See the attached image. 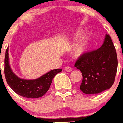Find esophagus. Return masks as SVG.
Returning <instances> with one entry per match:
<instances>
[{
    "label": "esophagus",
    "instance_id": "34e87169",
    "mask_svg": "<svg viewBox=\"0 0 123 123\" xmlns=\"http://www.w3.org/2000/svg\"><path fill=\"white\" fill-rule=\"evenodd\" d=\"M65 70L67 72H70L72 71V68L70 67H66L65 68Z\"/></svg>",
    "mask_w": 123,
    "mask_h": 123
}]
</instances>
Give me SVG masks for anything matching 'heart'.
<instances>
[{
    "label": "heart",
    "mask_w": 123,
    "mask_h": 123,
    "mask_svg": "<svg viewBox=\"0 0 123 123\" xmlns=\"http://www.w3.org/2000/svg\"><path fill=\"white\" fill-rule=\"evenodd\" d=\"M83 37V33L81 32H78L71 38L70 42L73 45H75L80 42ZM91 48H92L91 37L90 35H88L85 39L83 40L74 48L73 54L76 58L83 57L90 52Z\"/></svg>",
    "instance_id": "obj_1"
}]
</instances>
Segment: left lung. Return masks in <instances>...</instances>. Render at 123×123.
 <instances>
[{"mask_svg":"<svg viewBox=\"0 0 123 123\" xmlns=\"http://www.w3.org/2000/svg\"><path fill=\"white\" fill-rule=\"evenodd\" d=\"M74 67L82 73L80 90L84 93L94 95L110 89L117 68L116 51L110 35L106 34L101 47L80 58Z\"/></svg>","mask_w":123,"mask_h":123,"instance_id":"1","label":"left lung"}]
</instances>
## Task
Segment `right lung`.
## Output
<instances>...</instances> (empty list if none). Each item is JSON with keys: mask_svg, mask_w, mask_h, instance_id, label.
<instances>
[{"mask_svg": "<svg viewBox=\"0 0 123 123\" xmlns=\"http://www.w3.org/2000/svg\"><path fill=\"white\" fill-rule=\"evenodd\" d=\"M4 62V73L7 84L17 94L29 98H38L43 96L50 88L55 76L62 71V69H55L33 80L20 78L11 68L9 62V47L6 50Z\"/></svg>", "mask_w": 123, "mask_h": 123, "instance_id": "right-lung-1", "label": "right lung"}]
</instances>
